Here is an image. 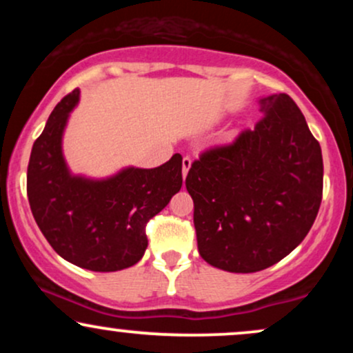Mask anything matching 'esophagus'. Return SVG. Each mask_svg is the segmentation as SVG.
<instances>
[{"label": "esophagus", "instance_id": "obj_1", "mask_svg": "<svg viewBox=\"0 0 353 353\" xmlns=\"http://www.w3.org/2000/svg\"><path fill=\"white\" fill-rule=\"evenodd\" d=\"M190 164H192V159H190L189 156H184V159H182V177H184V179H185V176H188Z\"/></svg>", "mask_w": 353, "mask_h": 353}]
</instances>
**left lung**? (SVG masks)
Returning a JSON list of instances; mask_svg holds the SVG:
<instances>
[{"label": "left lung", "instance_id": "8db88e82", "mask_svg": "<svg viewBox=\"0 0 353 353\" xmlns=\"http://www.w3.org/2000/svg\"><path fill=\"white\" fill-rule=\"evenodd\" d=\"M259 104L264 117L255 128L202 152L185 177L201 257L236 274L264 270L292 252L322 202V149L301 109L287 94Z\"/></svg>", "mask_w": 353, "mask_h": 353}]
</instances>
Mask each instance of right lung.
I'll return each instance as SVG.
<instances>
[{
	"instance_id": "1",
	"label": "right lung",
	"mask_w": 353,
	"mask_h": 353,
	"mask_svg": "<svg viewBox=\"0 0 353 353\" xmlns=\"http://www.w3.org/2000/svg\"><path fill=\"white\" fill-rule=\"evenodd\" d=\"M79 89L52 109L28 164V201L43 236L64 261L116 272L137 264L148 247L145 224L182 185V156L154 169L129 165L103 179L72 174L63 134Z\"/></svg>"
}]
</instances>
